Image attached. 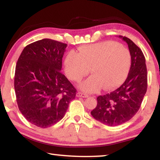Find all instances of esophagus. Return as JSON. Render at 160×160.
<instances>
[{
    "label": "esophagus",
    "instance_id": "1",
    "mask_svg": "<svg viewBox=\"0 0 160 160\" xmlns=\"http://www.w3.org/2000/svg\"><path fill=\"white\" fill-rule=\"evenodd\" d=\"M76 96L78 97H83V98H86V97H88V94L83 92H77Z\"/></svg>",
    "mask_w": 160,
    "mask_h": 160
}]
</instances>
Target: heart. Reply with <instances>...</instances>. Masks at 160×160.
<instances>
[{"label":"heart","instance_id":"1","mask_svg":"<svg viewBox=\"0 0 160 160\" xmlns=\"http://www.w3.org/2000/svg\"><path fill=\"white\" fill-rule=\"evenodd\" d=\"M131 64L128 48L107 41L81 47L78 53L70 52L65 60V70L70 80L79 82L90 69L92 75L80 88L87 92H95L101 88L111 90L121 85L128 74Z\"/></svg>","mask_w":160,"mask_h":160}]
</instances>
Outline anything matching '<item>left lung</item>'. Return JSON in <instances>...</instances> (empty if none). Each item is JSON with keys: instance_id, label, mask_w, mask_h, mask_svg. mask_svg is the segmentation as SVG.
Segmentation results:
<instances>
[{"instance_id": "obj_1", "label": "left lung", "mask_w": 160, "mask_h": 160, "mask_svg": "<svg viewBox=\"0 0 160 160\" xmlns=\"http://www.w3.org/2000/svg\"><path fill=\"white\" fill-rule=\"evenodd\" d=\"M119 37L127 43L131 56L128 77L116 90L97 97V107L91 112L96 120L109 126L121 125L133 117L148 88L147 68L142 51L128 38Z\"/></svg>"}]
</instances>
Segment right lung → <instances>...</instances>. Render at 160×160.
Returning <instances> with one entry per match:
<instances>
[{
  "label": "right lung",
  "mask_w": 160,
  "mask_h": 160,
  "mask_svg": "<svg viewBox=\"0 0 160 160\" xmlns=\"http://www.w3.org/2000/svg\"><path fill=\"white\" fill-rule=\"evenodd\" d=\"M67 44L50 39L24 48L15 67V92L20 112L29 122L48 128L63 118L76 89L61 72Z\"/></svg>",
  "instance_id": "add662e5"
}]
</instances>
